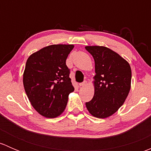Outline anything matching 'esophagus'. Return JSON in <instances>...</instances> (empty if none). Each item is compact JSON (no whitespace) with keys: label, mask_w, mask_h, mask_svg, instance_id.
<instances>
[{"label":"esophagus","mask_w":151,"mask_h":151,"mask_svg":"<svg viewBox=\"0 0 151 151\" xmlns=\"http://www.w3.org/2000/svg\"><path fill=\"white\" fill-rule=\"evenodd\" d=\"M87 84V82L86 81H84V82H83V83H80V84H79V85H80V87H83V86H85V85Z\"/></svg>","instance_id":"esophagus-1"}]
</instances>
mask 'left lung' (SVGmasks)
Instances as JSON below:
<instances>
[{
    "label": "left lung",
    "mask_w": 151,
    "mask_h": 151,
    "mask_svg": "<svg viewBox=\"0 0 151 151\" xmlns=\"http://www.w3.org/2000/svg\"><path fill=\"white\" fill-rule=\"evenodd\" d=\"M95 61V93L85 103L90 113L105 118L115 113L124 103L131 88L130 65L118 53L100 46H87Z\"/></svg>",
    "instance_id": "1"
}]
</instances>
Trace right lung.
<instances>
[{"label":"right lung","mask_w":151,"mask_h":151,"mask_svg":"<svg viewBox=\"0 0 151 151\" xmlns=\"http://www.w3.org/2000/svg\"><path fill=\"white\" fill-rule=\"evenodd\" d=\"M71 45L44 47L27 60L23 85L35 109L46 118H56L64 111L68 94L74 91L66 60Z\"/></svg>","instance_id":"obj_1"}]
</instances>
